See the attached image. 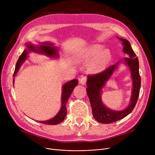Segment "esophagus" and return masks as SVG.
Segmentation results:
<instances>
[{"instance_id":"34e87169","label":"esophagus","mask_w":155,"mask_h":155,"mask_svg":"<svg viewBox=\"0 0 155 155\" xmlns=\"http://www.w3.org/2000/svg\"><path fill=\"white\" fill-rule=\"evenodd\" d=\"M80 83L82 84V85H85L86 84V82H87V78L86 77H84V76H82V77H81L80 79Z\"/></svg>"}]
</instances>
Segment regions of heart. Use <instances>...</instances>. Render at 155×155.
<instances>
[{"instance_id": "obj_1", "label": "heart", "mask_w": 155, "mask_h": 155, "mask_svg": "<svg viewBox=\"0 0 155 155\" xmlns=\"http://www.w3.org/2000/svg\"><path fill=\"white\" fill-rule=\"evenodd\" d=\"M99 45H93L85 48L78 53L75 59L80 62L88 63L92 61L89 65V71L97 73L103 71L110 59V52L108 50H102Z\"/></svg>"}]
</instances>
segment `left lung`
I'll list each match as a JSON object with an SVG mask.
<instances>
[{
    "instance_id": "1",
    "label": "left lung",
    "mask_w": 155,
    "mask_h": 155,
    "mask_svg": "<svg viewBox=\"0 0 155 155\" xmlns=\"http://www.w3.org/2000/svg\"><path fill=\"white\" fill-rule=\"evenodd\" d=\"M120 40L123 48V52L127 54L123 62L127 65L131 71V78L133 80V90L130 104L123 110H114L106 107L104 105L101 99L102 90L107 81L110 79L113 73L117 67L119 61L108 67L98 74L87 76L86 88L87 93L90 101L92 114L94 117L101 123L110 124L123 119L131 113L134 109L137 103L138 97L140 95L141 88V77L139 72V61L137 57L131 48V44L127 40L117 37Z\"/></svg>"
}]
</instances>
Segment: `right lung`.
Wrapping results in <instances>:
<instances>
[{
	"mask_svg": "<svg viewBox=\"0 0 155 155\" xmlns=\"http://www.w3.org/2000/svg\"><path fill=\"white\" fill-rule=\"evenodd\" d=\"M26 49L24 50L21 55L19 56V58L16 63L15 70L13 74V77L17 74L22 64L25 61L27 58V56L29 51L36 52L39 54H45L48 56L51 57V58H58V50L56 46H53V44L51 43L45 42L41 43L39 46H35L31 43H26ZM14 82V78L13 79V84ZM78 84V81L77 79L72 80L69 82L64 84L62 87V96H61V107L58 112V113L52 119L45 120V121H38L39 123L49 124V125H55L58 124L64 119V117L67 116V106L66 104L69 99L70 96L73 92V89Z\"/></svg>",
	"mask_w": 155,
	"mask_h": 155,
	"instance_id": "add662e5",
	"label": "right lung"
}]
</instances>
